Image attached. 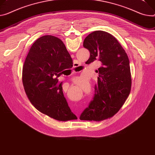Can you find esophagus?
I'll use <instances>...</instances> for the list:
<instances>
[{
    "label": "esophagus",
    "mask_w": 155,
    "mask_h": 155,
    "mask_svg": "<svg viewBox=\"0 0 155 155\" xmlns=\"http://www.w3.org/2000/svg\"><path fill=\"white\" fill-rule=\"evenodd\" d=\"M76 64H77V63H74V65H76Z\"/></svg>",
    "instance_id": "34e87169"
}]
</instances>
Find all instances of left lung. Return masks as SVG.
<instances>
[{"label": "left lung", "instance_id": "left-lung-1", "mask_svg": "<svg viewBox=\"0 0 155 155\" xmlns=\"http://www.w3.org/2000/svg\"><path fill=\"white\" fill-rule=\"evenodd\" d=\"M90 56L86 62H101L93 101L82 112L80 119L100 122L114 116L130 93L131 73L128 55L110 34L95 31L83 41Z\"/></svg>", "mask_w": 155, "mask_h": 155}]
</instances>
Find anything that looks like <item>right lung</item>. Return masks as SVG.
I'll return each instance as SVG.
<instances>
[{"label": "right lung", "instance_id": "add662e5", "mask_svg": "<svg viewBox=\"0 0 155 155\" xmlns=\"http://www.w3.org/2000/svg\"><path fill=\"white\" fill-rule=\"evenodd\" d=\"M72 64L63 42L51 35L36 40L23 64L22 81L28 98L41 113L57 120L77 119L64 96L62 83L57 85L61 73Z\"/></svg>", "mask_w": 155, "mask_h": 155}]
</instances>
